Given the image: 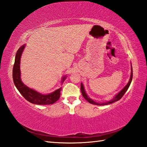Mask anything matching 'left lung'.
Masks as SVG:
<instances>
[{"instance_id":"8db88e82","label":"left lung","mask_w":147,"mask_h":147,"mask_svg":"<svg viewBox=\"0 0 147 147\" xmlns=\"http://www.w3.org/2000/svg\"><path fill=\"white\" fill-rule=\"evenodd\" d=\"M132 78H133V69H132V67H131V76H130V79H129V81L128 82V83L127 84L126 86L123 88V89L120 91V92L117 94V95L114 97V98L111 100H110L109 101H107V102H104V103H98V102H94L93 100L91 99L90 98H89V97L87 96V94L86 92V91H85L84 89V87L83 84L81 83L80 85V89H81V92H82V94L83 97H84V99L87 100L88 102L90 104H96V105H98V106H103V105H107V104H111L113 102H115L116 101H118L119 100L121 97L124 96V94H125V92H126V90H128V89L129 88V86H130V84L131 82V80H132Z\"/></svg>"}]
</instances>
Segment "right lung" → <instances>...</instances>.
Wrapping results in <instances>:
<instances>
[{
  "mask_svg": "<svg viewBox=\"0 0 147 147\" xmlns=\"http://www.w3.org/2000/svg\"><path fill=\"white\" fill-rule=\"evenodd\" d=\"M24 47L25 45H23L19 48L16 55L15 62L13 67L12 77L16 88L21 94V95L31 103L40 104V105H47V104L55 103L60 98L61 87L59 89L56 90L55 92L46 95V94H41L34 90L30 89L22 82L21 79L20 60ZM65 78H63L62 82L65 80Z\"/></svg>",
  "mask_w": 147,
  "mask_h": 147,
  "instance_id": "add662e5",
  "label": "right lung"
}]
</instances>
